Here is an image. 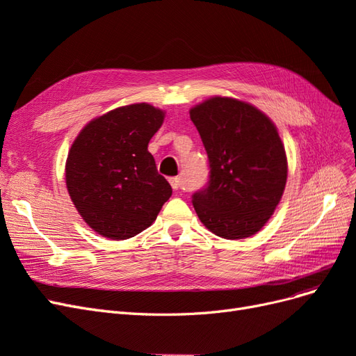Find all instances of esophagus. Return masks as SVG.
<instances>
[{"instance_id": "1", "label": "esophagus", "mask_w": 356, "mask_h": 356, "mask_svg": "<svg viewBox=\"0 0 356 356\" xmlns=\"http://www.w3.org/2000/svg\"><path fill=\"white\" fill-rule=\"evenodd\" d=\"M169 182H170L172 188H174V190H179V187H181V178H179V177L170 178V179H169Z\"/></svg>"}]
</instances>
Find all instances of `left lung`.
I'll list each match as a JSON object with an SVG mask.
<instances>
[{"instance_id":"1","label":"left lung","mask_w":356,"mask_h":356,"mask_svg":"<svg viewBox=\"0 0 356 356\" xmlns=\"http://www.w3.org/2000/svg\"><path fill=\"white\" fill-rule=\"evenodd\" d=\"M209 159V184L193 196L202 224L222 239L260 232L284 195L285 147L276 124L252 104L212 96L190 108Z\"/></svg>"}]
</instances>
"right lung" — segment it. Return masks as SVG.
<instances>
[{"label":"right lung","instance_id":"add662e5","mask_svg":"<svg viewBox=\"0 0 356 356\" xmlns=\"http://www.w3.org/2000/svg\"><path fill=\"white\" fill-rule=\"evenodd\" d=\"M163 120V110L131 104L93 118L74 139L67 188L84 222L104 238H134L156 221L170 197L169 182L148 152Z\"/></svg>","mask_w":356,"mask_h":356}]
</instances>
